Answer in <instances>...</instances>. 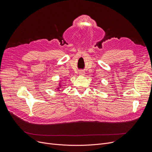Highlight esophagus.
Returning <instances> with one entry per match:
<instances>
[{
  "mask_svg": "<svg viewBox=\"0 0 152 152\" xmlns=\"http://www.w3.org/2000/svg\"><path fill=\"white\" fill-rule=\"evenodd\" d=\"M84 71H79V75L80 76H83V75H84Z\"/></svg>",
  "mask_w": 152,
  "mask_h": 152,
  "instance_id": "esophagus-1",
  "label": "esophagus"
}]
</instances>
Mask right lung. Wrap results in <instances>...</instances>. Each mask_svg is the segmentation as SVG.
<instances>
[{
  "label": "right lung",
  "mask_w": 152,
  "mask_h": 152,
  "mask_svg": "<svg viewBox=\"0 0 152 152\" xmlns=\"http://www.w3.org/2000/svg\"><path fill=\"white\" fill-rule=\"evenodd\" d=\"M58 89H59V88H58Z\"/></svg>",
  "instance_id": "1"
}]
</instances>
